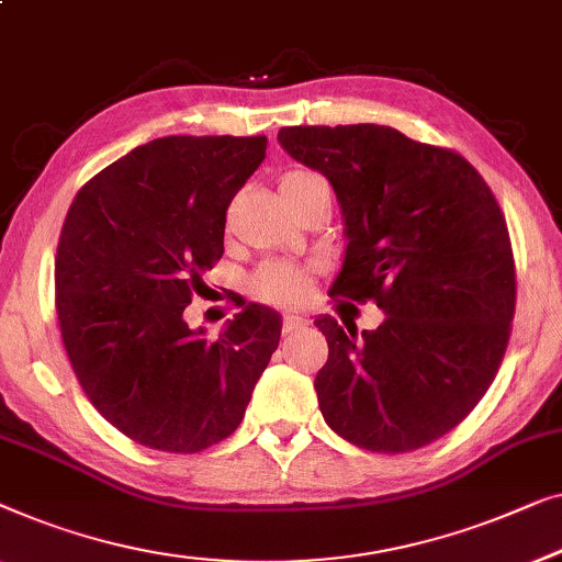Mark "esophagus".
Returning a JSON list of instances; mask_svg holds the SVG:
<instances>
[{
  "label": "esophagus",
  "instance_id": "obj_1",
  "mask_svg": "<svg viewBox=\"0 0 562 562\" xmlns=\"http://www.w3.org/2000/svg\"><path fill=\"white\" fill-rule=\"evenodd\" d=\"M304 327H306V319L299 314H289L286 319H283V331H286V335H294V331L304 329Z\"/></svg>",
  "mask_w": 562,
  "mask_h": 562
}]
</instances>
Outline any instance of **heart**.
Instances as JSON below:
<instances>
[{"label":"heart","instance_id":"obj_1","mask_svg":"<svg viewBox=\"0 0 562 562\" xmlns=\"http://www.w3.org/2000/svg\"><path fill=\"white\" fill-rule=\"evenodd\" d=\"M279 190L283 202L294 210L299 202H304L308 198V194L329 192V184L322 175L312 172V169H289V172L281 175ZM248 289L250 294L261 301H268V304L291 306L299 304V301L306 296L308 273L294 263L271 261L263 263L254 276H250Z\"/></svg>","mask_w":562,"mask_h":562}]
</instances>
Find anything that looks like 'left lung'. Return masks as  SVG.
I'll list each match as a JSON object with an SVG mask.
<instances>
[{
	"instance_id": "1",
	"label": "left lung",
	"mask_w": 562,
	"mask_h": 562,
	"mask_svg": "<svg viewBox=\"0 0 562 562\" xmlns=\"http://www.w3.org/2000/svg\"><path fill=\"white\" fill-rule=\"evenodd\" d=\"M279 144L337 194L347 248L329 294L385 314L362 335L314 319L322 416L360 449H420L474 411L507 349L515 261L497 200L461 154L390 126H289Z\"/></svg>"
}]
</instances>
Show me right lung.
I'll list each match as a JSON object with an SVG mask.
<instances>
[{
	"label": "right lung",
	"mask_w": 562,
	"mask_h": 562,
	"mask_svg": "<svg viewBox=\"0 0 562 562\" xmlns=\"http://www.w3.org/2000/svg\"><path fill=\"white\" fill-rule=\"evenodd\" d=\"M266 136H165L80 187L55 256V308L93 408L136 443L194 453L240 426L281 339L248 304L217 339L184 308L223 256L225 210L266 159Z\"/></svg>",
	"instance_id": "1"
}]
</instances>
